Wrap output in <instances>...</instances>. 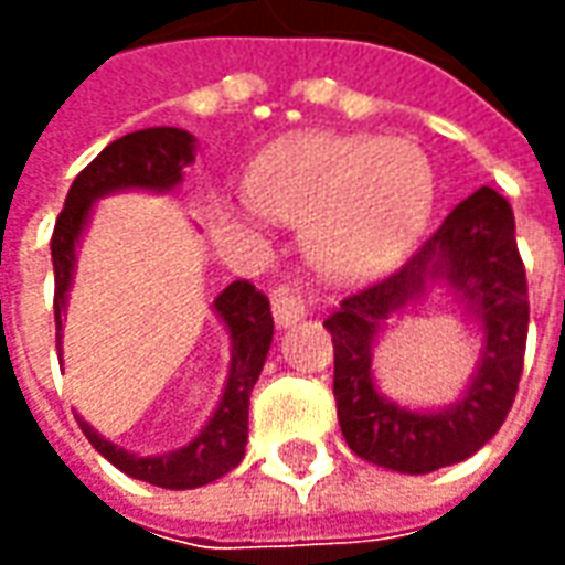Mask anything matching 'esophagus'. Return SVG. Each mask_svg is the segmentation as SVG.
Wrapping results in <instances>:
<instances>
[{"label":"esophagus","mask_w":565,"mask_h":565,"mask_svg":"<svg viewBox=\"0 0 565 565\" xmlns=\"http://www.w3.org/2000/svg\"><path fill=\"white\" fill-rule=\"evenodd\" d=\"M306 299L296 294L294 287H287V284L275 287V294H271V318H275L278 327H294L296 320L306 318Z\"/></svg>","instance_id":"obj_1"}]
</instances>
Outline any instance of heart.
Wrapping results in <instances>:
<instances>
[{
    "instance_id": "heart-1",
    "label": "heart",
    "mask_w": 565,
    "mask_h": 565,
    "mask_svg": "<svg viewBox=\"0 0 565 565\" xmlns=\"http://www.w3.org/2000/svg\"><path fill=\"white\" fill-rule=\"evenodd\" d=\"M250 217L306 223V254L327 278L387 271L424 235L436 172L415 141L302 132L247 174Z\"/></svg>"
}]
</instances>
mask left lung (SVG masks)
<instances>
[{"mask_svg": "<svg viewBox=\"0 0 565 565\" xmlns=\"http://www.w3.org/2000/svg\"><path fill=\"white\" fill-rule=\"evenodd\" d=\"M433 282L455 290L486 330L482 360L454 406L415 413L374 387L371 348L396 313L416 305ZM332 335V393L339 426L356 457L405 475L436 472L472 457L497 436L523 372L530 302L526 271L505 196L481 186L450 211L426 245L391 278L342 299L323 320Z\"/></svg>", "mask_w": 565, "mask_h": 565, "instance_id": "8db88e82", "label": "left lung"}]
</instances>
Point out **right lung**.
Wrapping results in <instances>:
<instances>
[{"instance_id":"1","label":"right lung","mask_w":565,"mask_h":565,"mask_svg":"<svg viewBox=\"0 0 565 565\" xmlns=\"http://www.w3.org/2000/svg\"><path fill=\"white\" fill-rule=\"evenodd\" d=\"M193 157H196V139L186 129L150 127L111 141L72 181L66 205L56 217L54 238H51L56 348H63L68 287L75 278L81 235L90 221L93 205L108 193H120V190L169 193L184 181V169L193 162ZM214 315L221 318L226 335H230V375H226L223 396L214 415L199 429V436L190 445L169 450V454H157V457H139V454L117 448L115 441L99 436L84 417H78L81 429L90 438L93 448L129 478H139V481L166 487V490H193V487L217 481L245 457L247 403H250V391H254L266 354H269L275 320H271L269 299L250 281L230 284L214 299Z\"/></svg>"}]
</instances>
